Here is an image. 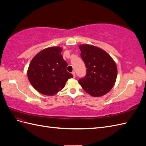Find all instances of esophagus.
<instances>
[{
  "label": "esophagus",
  "instance_id": "obj_1",
  "mask_svg": "<svg viewBox=\"0 0 146 146\" xmlns=\"http://www.w3.org/2000/svg\"><path fill=\"white\" fill-rule=\"evenodd\" d=\"M72 75H73V76H74V77L75 78L76 77V74H75V72L74 71H73L72 72Z\"/></svg>",
  "mask_w": 146,
  "mask_h": 146
}]
</instances>
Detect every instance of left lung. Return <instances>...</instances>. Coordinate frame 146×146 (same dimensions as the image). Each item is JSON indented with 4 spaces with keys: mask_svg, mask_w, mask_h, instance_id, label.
I'll list each match as a JSON object with an SVG mask.
<instances>
[{
    "mask_svg": "<svg viewBox=\"0 0 146 146\" xmlns=\"http://www.w3.org/2000/svg\"><path fill=\"white\" fill-rule=\"evenodd\" d=\"M85 64L86 76L78 80L83 89L93 97L102 96L111 90L116 80L117 68L108 53L90 44L79 46Z\"/></svg>",
    "mask_w": 146,
    "mask_h": 146,
    "instance_id": "obj_1",
    "label": "left lung"
}]
</instances>
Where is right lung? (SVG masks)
Wrapping results in <instances>:
<instances>
[{
  "mask_svg": "<svg viewBox=\"0 0 146 146\" xmlns=\"http://www.w3.org/2000/svg\"><path fill=\"white\" fill-rule=\"evenodd\" d=\"M60 47H48L39 52L31 61L27 70L29 80L40 93L54 96L64 87L73 75L66 70L68 63Z\"/></svg>",
  "mask_w": 146,
  "mask_h": 146,
  "instance_id": "right-lung-1",
  "label": "right lung"
}]
</instances>
